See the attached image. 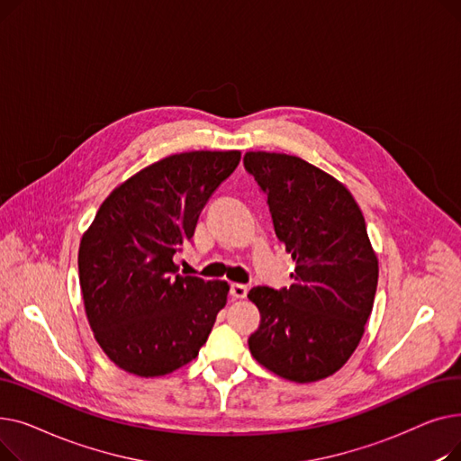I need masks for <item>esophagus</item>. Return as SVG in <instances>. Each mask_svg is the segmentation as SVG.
Returning <instances> with one entry per match:
<instances>
[{"instance_id": "esophagus-1", "label": "esophagus", "mask_w": 461, "mask_h": 461, "mask_svg": "<svg viewBox=\"0 0 461 461\" xmlns=\"http://www.w3.org/2000/svg\"><path fill=\"white\" fill-rule=\"evenodd\" d=\"M230 294L233 299H245L249 294V287L245 284H231Z\"/></svg>"}]
</instances>
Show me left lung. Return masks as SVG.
Returning <instances> with one entry per match:
<instances>
[{
    "label": "left lung",
    "mask_w": 461,
    "mask_h": 461,
    "mask_svg": "<svg viewBox=\"0 0 461 461\" xmlns=\"http://www.w3.org/2000/svg\"><path fill=\"white\" fill-rule=\"evenodd\" d=\"M245 167L295 261L289 289H250L261 316L250 353L287 381L325 379L349 360L374 308L379 261L365 216L346 185L295 155L249 151Z\"/></svg>",
    "instance_id": "8db88e82"
}]
</instances>
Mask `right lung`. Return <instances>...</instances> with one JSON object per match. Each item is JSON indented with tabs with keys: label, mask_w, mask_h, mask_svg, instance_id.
Masks as SVG:
<instances>
[{
	"label": "right lung",
	"mask_w": 461,
	"mask_h": 461,
	"mask_svg": "<svg viewBox=\"0 0 461 461\" xmlns=\"http://www.w3.org/2000/svg\"><path fill=\"white\" fill-rule=\"evenodd\" d=\"M240 151L169 155L115 186L84 231L78 273L96 344L140 377L172 374L200 353L230 285L177 275L174 254L194 235Z\"/></svg>",
	"instance_id": "right-lung-1"
}]
</instances>
